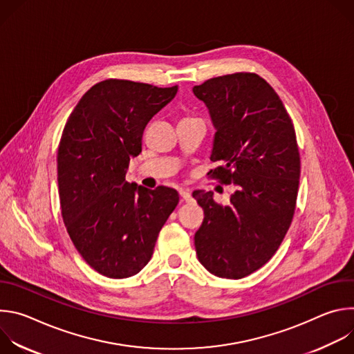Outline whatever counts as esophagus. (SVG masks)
Returning <instances> with one entry per match:
<instances>
[{
	"label": "esophagus",
	"mask_w": 354,
	"mask_h": 354,
	"mask_svg": "<svg viewBox=\"0 0 354 354\" xmlns=\"http://www.w3.org/2000/svg\"><path fill=\"white\" fill-rule=\"evenodd\" d=\"M179 194H180V197H182L185 201H190V200H192V194H190L187 190H185V189H180V190H179Z\"/></svg>",
	"instance_id": "34e87169"
}]
</instances>
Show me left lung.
Returning <instances> with one entry per match:
<instances>
[{
    "mask_svg": "<svg viewBox=\"0 0 354 354\" xmlns=\"http://www.w3.org/2000/svg\"><path fill=\"white\" fill-rule=\"evenodd\" d=\"M216 127L209 175L236 190L221 206L194 190L205 212L196 254L210 273L242 279L276 254L295 210L299 153L292 122L276 91L255 73L216 77L193 86Z\"/></svg>",
    "mask_w": 354,
    "mask_h": 354,
    "instance_id": "obj_1",
    "label": "left lung"
}]
</instances>
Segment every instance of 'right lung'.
<instances>
[{"label":"right lung","instance_id":"right-lung-1","mask_svg":"<svg viewBox=\"0 0 354 354\" xmlns=\"http://www.w3.org/2000/svg\"><path fill=\"white\" fill-rule=\"evenodd\" d=\"M178 92L127 80L88 89L71 112L57 151V182L67 232L84 261L111 279L137 274L151 259L179 194L126 180L142 131Z\"/></svg>","mask_w":354,"mask_h":354}]
</instances>
